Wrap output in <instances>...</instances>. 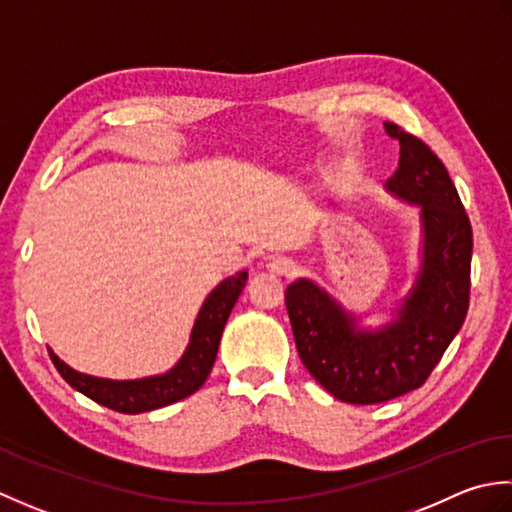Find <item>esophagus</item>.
Returning <instances> with one entry per match:
<instances>
[{
  "label": "esophagus",
  "instance_id": "obj_1",
  "mask_svg": "<svg viewBox=\"0 0 512 512\" xmlns=\"http://www.w3.org/2000/svg\"><path fill=\"white\" fill-rule=\"evenodd\" d=\"M269 271H271V274L291 278V276L298 274V267H296L294 260H289V258H274L269 263Z\"/></svg>",
  "mask_w": 512,
  "mask_h": 512
}]
</instances>
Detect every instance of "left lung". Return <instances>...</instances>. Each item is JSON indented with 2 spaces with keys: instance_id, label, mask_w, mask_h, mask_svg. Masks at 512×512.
Returning <instances> with one entry per match:
<instances>
[{
  "instance_id": "1",
  "label": "left lung",
  "mask_w": 512,
  "mask_h": 512,
  "mask_svg": "<svg viewBox=\"0 0 512 512\" xmlns=\"http://www.w3.org/2000/svg\"><path fill=\"white\" fill-rule=\"evenodd\" d=\"M400 141L389 190L422 207V267L391 325L360 331L356 318L311 280L285 291L298 356L333 398L378 404L420 389L462 329L471 300L473 229L437 154L415 134L387 121Z\"/></svg>"
}]
</instances>
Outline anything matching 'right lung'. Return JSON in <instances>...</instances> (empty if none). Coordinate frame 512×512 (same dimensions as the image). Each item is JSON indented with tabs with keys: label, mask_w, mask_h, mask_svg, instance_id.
Here are the masks:
<instances>
[{
	"label": "right lung",
	"mask_w": 512,
	"mask_h": 512,
	"mask_svg": "<svg viewBox=\"0 0 512 512\" xmlns=\"http://www.w3.org/2000/svg\"><path fill=\"white\" fill-rule=\"evenodd\" d=\"M245 283L247 271H238L236 276L223 280V283L207 296L201 311H198L190 347L183 353L181 362L176 364L172 371L156 375V378L114 382L92 378V375L70 369L68 364L61 362L52 351H48L50 360L61 373V378H64L72 389L88 395L90 400L108 406L112 411L134 415L174 404L203 387V382L207 380V375H210L214 367L218 342H221L225 322L229 314H232Z\"/></svg>",
	"instance_id": "right-lung-1"
}]
</instances>
